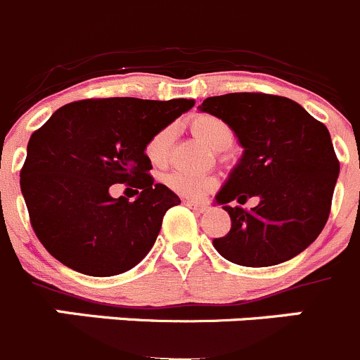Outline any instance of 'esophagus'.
Masks as SVG:
<instances>
[{
  "label": "esophagus",
  "mask_w": 360,
  "mask_h": 360,
  "mask_svg": "<svg viewBox=\"0 0 360 360\" xmlns=\"http://www.w3.org/2000/svg\"><path fill=\"white\" fill-rule=\"evenodd\" d=\"M186 203L187 207H189V209H193V210H196V212H205L207 210V205H203V203H196V202H191V200H186Z\"/></svg>",
  "instance_id": "34e87169"
}]
</instances>
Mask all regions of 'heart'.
Masks as SVG:
<instances>
[{"instance_id":"b5f03b06","label":"heart","mask_w":360,"mask_h":360,"mask_svg":"<svg viewBox=\"0 0 360 360\" xmlns=\"http://www.w3.org/2000/svg\"><path fill=\"white\" fill-rule=\"evenodd\" d=\"M191 130L198 139H202L210 150L223 151L232 146L233 130L229 123L210 114H198L191 120ZM174 139V128L171 124L158 128L144 144V155L153 166H164L169 158L171 146ZM164 184L173 193L191 200H202L210 191L216 189V178L209 174L187 173V171H173L164 176Z\"/></svg>"}]
</instances>
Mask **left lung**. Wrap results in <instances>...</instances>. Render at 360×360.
<instances>
[{
  "mask_svg": "<svg viewBox=\"0 0 360 360\" xmlns=\"http://www.w3.org/2000/svg\"><path fill=\"white\" fill-rule=\"evenodd\" d=\"M203 112L221 117L245 153L216 202L232 229L212 245L226 260L248 268L292 259L321 233L332 207L339 160L330 134L296 101L264 92L207 98ZM250 197L259 203L246 211ZM230 201L241 205L230 207Z\"/></svg>",
  "mask_w": 360,
  "mask_h": 360,
  "instance_id": "obj_1",
  "label": "left lung"
}]
</instances>
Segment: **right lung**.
Masks as SVG:
<instances>
[{"instance_id":"obj_1","label":"right lung","mask_w":360,"mask_h":360,"mask_svg":"<svg viewBox=\"0 0 360 360\" xmlns=\"http://www.w3.org/2000/svg\"><path fill=\"white\" fill-rule=\"evenodd\" d=\"M193 105L91 98L60 107L32 134L21 193L35 236L55 259L84 275L112 276L148 255L180 198L155 184L144 144ZM114 183L137 190L138 200L112 198Z\"/></svg>"}]
</instances>
